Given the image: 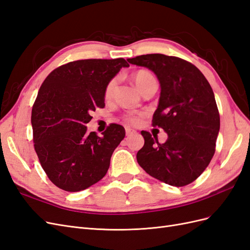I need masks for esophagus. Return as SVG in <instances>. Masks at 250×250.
<instances>
[{
    "label": "esophagus",
    "mask_w": 250,
    "mask_h": 250,
    "mask_svg": "<svg viewBox=\"0 0 250 250\" xmlns=\"http://www.w3.org/2000/svg\"><path fill=\"white\" fill-rule=\"evenodd\" d=\"M135 133V130H133V129H131V128H126V135L127 137H130V135H132V134H134Z\"/></svg>",
    "instance_id": "esophagus-1"
}]
</instances>
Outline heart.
I'll return each mask as SVG.
<instances>
[{"mask_svg": "<svg viewBox=\"0 0 250 250\" xmlns=\"http://www.w3.org/2000/svg\"><path fill=\"white\" fill-rule=\"evenodd\" d=\"M153 79H154V77L152 76V74L149 73L148 71H145V70L138 71L132 75L133 83H134V85L137 86V88L139 89V92H141V89L145 86L150 80H153ZM116 84H117L116 79H112L111 81H109L106 88H105V97L106 98L111 97L113 90H115ZM127 121L132 124H138L140 122V119L137 117H129V118H127Z\"/></svg>", "mask_w": 250, "mask_h": 250, "instance_id": "b5f03b06", "label": "heart"}]
</instances>
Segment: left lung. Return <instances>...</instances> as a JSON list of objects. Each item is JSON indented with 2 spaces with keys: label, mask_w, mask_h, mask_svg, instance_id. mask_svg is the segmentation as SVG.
<instances>
[{
  "label": "left lung",
  "mask_w": 250,
  "mask_h": 250,
  "mask_svg": "<svg viewBox=\"0 0 250 250\" xmlns=\"http://www.w3.org/2000/svg\"><path fill=\"white\" fill-rule=\"evenodd\" d=\"M127 62L152 71L161 96L153 125L168 134L158 143L142 131L145 144L137 161L150 176L174 187L193 183L207 169L215 153L220 116L208 81L194 64L164 54H147Z\"/></svg>",
  "instance_id": "left-lung-1"
}]
</instances>
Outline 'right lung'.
Listing matches in <instances>:
<instances>
[{
	"label": "right lung",
	"instance_id": "add662e5",
	"mask_svg": "<svg viewBox=\"0 0 250 250\" xmlns=\"http://www.w3.org/2000/svg\"><path fill=\"white\" fill-rule=\"evenodd\" d=\"M123 58L84 59L50 73L32 108L36 154L49 179L59 188L79 192L101 180L113 151L125 138L123 126L111 124L102 137L86 124L104 107L105 88L122 67Z\"/></svg>",
	"mask_w": 250,
	"mask_h": 250
}]
</instances>
